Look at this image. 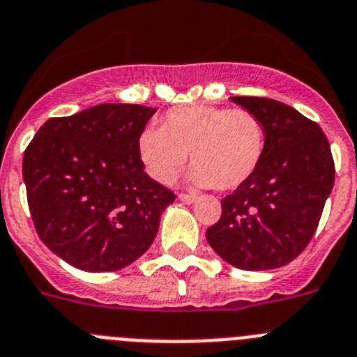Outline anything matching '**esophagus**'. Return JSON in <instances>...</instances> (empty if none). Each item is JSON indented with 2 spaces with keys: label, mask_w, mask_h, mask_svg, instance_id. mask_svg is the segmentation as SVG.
<instances>
[{
  "label": "esophagus",
  "mask_w": 357,
  "mask_h": 357,
  "mask_svg": "<svg viewBox=\"0 0 357 357\" xmlns=\"http://www.w3.org/2000/svg\"><path fill=\"white\" fill-rule=\"evenodd\" d=\"M178 197H179V201L186 202V204H192V202L197 201V195L195 194H179Z\"/></svg>",
  "instance_id": "34e87169"
}]
</instances>
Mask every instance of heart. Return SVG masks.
Here are the masks:
<instances>
[{"mask_svg":"<svg viewBox=\"0 0 357 357\" xmlns=\"http://www.w3.org/2000/svg\"><path fill=\"white\" fill-rule=\"evenodd\" d=\"M139 153L153 179L169 183L188 160L195 185L234 190L255 176L266 153V128L243 108L188 105L172 108L163 126L140 133Z\"/></svg>","mask_w":357,"mask_h":357,"instance_id":"heart-1","label":"heart"}]
</instances>
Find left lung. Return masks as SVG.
I'll return each mask as SVG.
<instances>
[{
	"mask_svg": "<svg viewBox=\"0 0 357 357\" xmlns=\"http://www.w3.org/2000/svg\"><path fill=\"white\" fill-rule=\"evenodd\" d=\"M266 128V153L250 179L222 199L206 240L242 271H271L297 258L313 238L335 185V162L322 128L284 102L234 96Z\"/></svg>",
	"mask_w": 357,
	"mask_h": 357,
	"instance_id": "left-lung-1",
	"label": "left lung"
}]
</instances>
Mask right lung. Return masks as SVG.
<instances>
[{"label": "right lung", "instance_id": "right-lung-1", "mask_svg": "<svg viewBox=\"0 0 357 357\" xmlns=\"http://www.w3.org/2000/svg\"><path fill=\"white\" fill-rule=\"evenodd\" d=\"M156 108L105 102L40 126L22 158L38 238L85 272H114L151 247L174 192L144 172L139 139Z\"/></svg>", "mask_w": 357, "mask_h": 357}]
</instances>
